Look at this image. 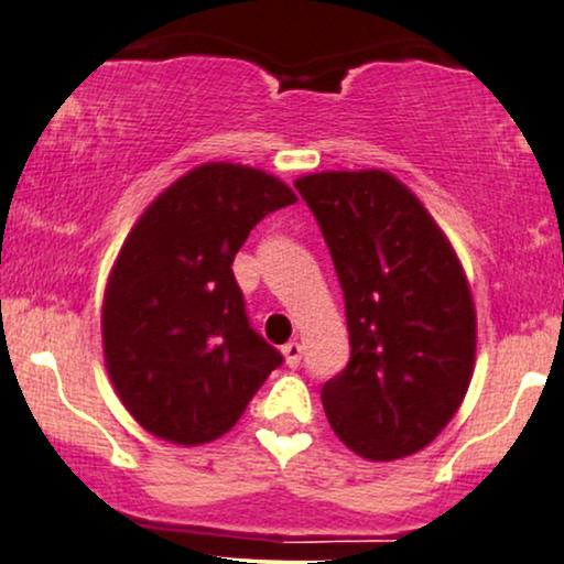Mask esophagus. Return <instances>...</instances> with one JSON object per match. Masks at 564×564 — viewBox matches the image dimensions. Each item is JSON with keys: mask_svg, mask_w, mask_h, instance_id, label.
<instances>
[{"mask_svg": "<svg viewBox=\"0 0 564 564\" xmlns=\"http://www.w3.org/2000/svg\"><path fill=\"white\" fill-rule=\"evenodd\" d=\"M282 355H284V362L290 365V368H297L300 360H303V345L300 341H288V345L282 347Z\"/></svg>", "mask_w": 564, "mask_h": 564, "instance_id": "1", "label": "esophagus"}]
</instances>
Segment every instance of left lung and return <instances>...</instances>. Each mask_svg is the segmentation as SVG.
I'll list each match as a JSON object with an SVG mask.
<instances>
[{"label": "left lung", "mask_w": 564, "mask_h": 564, "mask_svg": "<svg viewBox=\"0 0 564 564\" xmlns=\"http://www.w3.org/2000/svg\"><path fill=\"white\" fill-rule=\"evenodd\" d=\"M345 290L349 365L324 383L328 425L357 456L397 460L441 435L469 391L477 308L451 240L389 171L300 175Z\"/></svg>", "instance_id": "left-lung-1"}]
</instances>
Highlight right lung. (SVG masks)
<instances>
[{"label":"right lung","instance_id":"add662e5","mask_svg":"<svg viewBox=\"0 0 564 564\" xmlns=\"http://www.w3.org/2000/svg\"><path fill=\"white\" fill-rule=\"evenodd\" d=\"M295 202L272 173L204 163L129 230L106 282L104 357L121 404L160 441L223 437L282 365L248 326L232 259L259 219Z\"/></svg>","mask_w":564,"mask_h":564}]
</instances>
